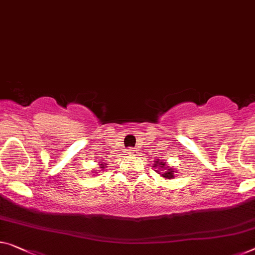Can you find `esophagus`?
I'll use <instances>...</instances> for the list:
<instances>
[{
    "label": "esophagus",
    "mask_w": 255,
    "mask_h": 255,
    "mask_svg": "<svg viewBox=\"0 0 255 255\" xmlns=\"http://www.w3.org/2000/svg\"><path fill=\"white\" fill-rule=\"evenodd\" d=\"M128 153H130V154H137V150H136L135 147H131V149L128 150Z\"/></svg>",
    "instance_id": "1"
}]
</instances>
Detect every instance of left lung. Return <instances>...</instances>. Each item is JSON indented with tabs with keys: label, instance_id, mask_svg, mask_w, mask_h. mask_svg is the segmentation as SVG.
<instances>
[{
	"label": "left lung",
	"instance_id": "left-lung-1",
	"mask_svg": "<svg viewBox=\"0 0 255 255\" xmlns=\"http://www.w3.org/2000/svg\"><path fill=\"white\" fill-rule=\"evenodd\" d=\"M157 166L160 169H165L164 173H160V172H159V170H157L159 174H161L162 177H165V178H174V175H175V174H174V173H175V169L170 168L169 166H166L165 162L164 161H160V160H159V159L154 162V166L153 167H157Z\"/></svg>",
	"mask_w": 255,
	"mask_h": 255
}]
</instances>
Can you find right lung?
<instances>
[{
  "instance_id": "add662e5",
  "label": "right lung",
  "mask_w": 255,
  "mask_h": 255,
  "mask_svg": "<svg viewBox=\"0 0 255 255\" xmlns=\"http://www.w3.org/2000/svg\"><path fill=\"white\" fill-rule=\"evenodd\" d=\"M104 167H105V165H102V166H101V168H104Z\"/></svg>"
}]
</instances>
